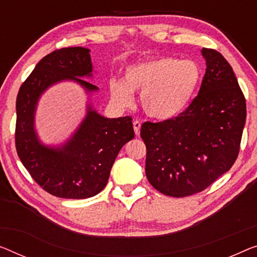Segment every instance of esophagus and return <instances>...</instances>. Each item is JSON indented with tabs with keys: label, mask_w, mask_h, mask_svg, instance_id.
I'll return each instance as SVG.
<instances>
[{
	"label": "esophagus",
	"mask_w": 257,
	"mask_h": 257,
	"mask_svg": "<svg viewBox=\"0 0 257 257\" xmlns=\"http://www.w3.org/2000/svg\"><path fill=\"white\" fill-rule=\"evenodd\" d=\"M133 125H134V130H135V134L137 136L140 135V130H141V122L140 121H134L133 122Z\"/></svg>",
	"instance_id": "1"
}]
</instances>
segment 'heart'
I'll use <instances>...</instances> for the list:
<instances>
[{"label": "heart", "mask_w": 257, "mask_h": 257, "mask_svg": "<svg viewBox=\"0 0 257 257\" xmlns=\"http://www.w3.org/2000/svg\"><path fill=\"white\" fill-rule=\"evenodd\" d=\"M196 61L160 56L130 64L123 82L109 80V93L118 106H129L133 92L141 93L142 108L156 120H170L181 114L193 100L202 80Z\"/></svg>", "instance_id": "1"}]
</instances>
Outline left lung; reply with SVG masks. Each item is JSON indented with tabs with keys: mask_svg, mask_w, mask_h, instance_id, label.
<instances>
[{
	"mask_svg": "<svg viewBox=\"0 0 257 257\" xmlns=\"http://www.w3.org/2000/svg\"><path fill=\"white\" fill-rule=\"evenodd\" d=\"M206 70L198 94L177 117L144 122L145 174L153 188L172 197L200 193L238 158L246 99L232 67L219 52L203 48Z\"/></svg>",
	"mask_w": 257,
	"mask_h": 257,
	"instance_id": "obj_1",
	"label": "left lung"
}]
</instances>
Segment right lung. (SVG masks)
I'll list each match as a JSON object with an SVG mask.
<instances>
[{
    "label": "right lung",
    "mask_w": 257,
    "mask_h": 257,
    "mask_svg": "<svg viewBox=\"0 0 257 257\" xmlns=\"http://www.w3.org/2000/svg\"><path fill=\"white\" fill-rule=\"evenodd\" d=\"M90 51L61 48L39 61L19 89L15 142L19 159L41 188L62 198H87L105 188L121 148L135 137L130 116L107 118L92 107L79 128L60 148L45 147L34 130L38 99L53 84L71 79L89 92L98 87L79 77L92 75Z\"/></svg>",
    "instance_id": "1"
}]
</instances>
